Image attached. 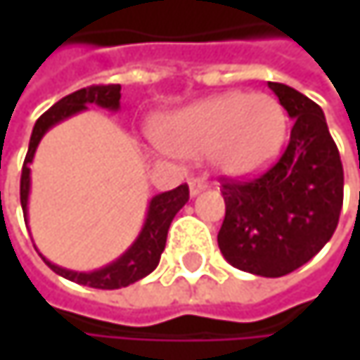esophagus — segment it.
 I'll use <instances>...</instances> for the list:
<instances>
[{
	"mask_svg": "<svg viewBox=\"0 0 360 360\" xmlns=\"http://www.w3.org/2000/svg\"><path fill=\"white\" fill-rule=\"evenodd\" d=\"M208 187V181L200 179V177H193V179H189V193L191 195H198L200 191H204Z\"/></svg>",
	"mask_w": 360,
	"mask_h": 360,
	"instance_id": "34e87169",
	"label": "esophagus"
}]
</instances>
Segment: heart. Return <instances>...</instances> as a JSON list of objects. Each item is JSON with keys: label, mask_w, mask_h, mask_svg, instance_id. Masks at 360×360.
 <instances>
[{"label": "heart", "mask_w": 360, "mask_h": 360, "mask_svg": "<svg viewBox=\"0 0 360 360\" xmlns=\"http://www.w3.org/2000/svg\"><path fill=\"white\" fill-rule=\"evenodd\" d=\"M285 129V110L273 96L229 91L165 116L156 124L154 137L173 156L202 158L210 154L219 171L250 175L275 158Z\"/></svg>", "instance_id": "obj_1"}]
</instances>
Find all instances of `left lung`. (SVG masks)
Wrapping results in <instances>:
<instances>
[{"label":"left lung","mask_w":360,"mask_h":360,"mask_svg":"<svg viewBox=\"0 0 360 360\" xmlns=\"http://www.w3.org/2000/svg\"><path fill=\"white\" fill-rule=\"evenodd\" d=\"M294 118L279 160L254 179H223L219 248L240 271L281 277L331 240L344 200V169L323 110L300 91L269 83Z\"/></svg>","instance_id":"1"}]
</instances>
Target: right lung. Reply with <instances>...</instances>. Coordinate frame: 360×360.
<instances>
[{"mask_svg":"<svg viewBox=\"0 0 360 360\" xmlns=\"http://www.w3.org/2000/svg\"><path fill=\"white\" fill-rule=\"evenodd\" d=\"M89 104H98L102 108L116 110L120 108V85H91L85 89H79L66 98H62L60 102H56L47 112H43L37 118L35 127H33V135L29 141V152L22 165V175H20V204H22V212H25V221H27V206H29V191H31V162L37 152V146L41 141V137L60 120L87 110ZM189 200V187L183 183L179 187L158 193L150 200L148 206V217L146 223L141 227V233L137 236V240L131 244V248L124 252L120 258H116L114 262H110L106 266L91 271V273H79V271H68L62 269L53 262H49L45 256H41L45 260V264L62 275L64 279H70L75 283L81 285H89V288H98V290H118V288H127L139 279H143L146 275H150L158 262H160V254L165 250L167 244V233L169 227L175 219V214L185 206V202Z\"/></svg>","mask_w":360,"mask_h":360,"instance_id":"obj_1","label":"right lung"}]
</instances>
